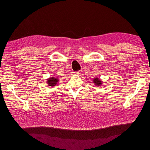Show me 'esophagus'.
<instances>
[{"label":"esophagus","mask_w":150,"mask_h":150,"mask_svg":"<svg viewBox=\"0 0 150 150\" xmlns=\"http://www.w3.org/2000/svg\"><path fill=\"white\" fill-rule=\"evenodd\" d=\"M74 73H75V75H79V74H81V71H75V72H74Z\"/></svg>","instance_id":"obj_1"}]
</instances>
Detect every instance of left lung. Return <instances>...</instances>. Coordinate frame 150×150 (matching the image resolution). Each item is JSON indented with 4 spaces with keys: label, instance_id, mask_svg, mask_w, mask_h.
<instances>
[{
    "label": "left lung",
    "instance_id": "1",
    "mask_svg": "<svg viewBox=\"0 0 150 150\" xmlns=\"http://www.w3.org/2000/svg\"><path fill=\"white\" fill-rule=\"evenodd\" d=\"M93 82H94V84L95 86H101L102 84H103V81H102L100 79L97 77H95L93 79Z\"/></svg>",
    "mask_w": 150,
    "mask_h": 150
}]
</instances>
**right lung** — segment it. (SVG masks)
Segmentation results:
<instances>
[{
	"mask_svg": "<svg viewBox=\"0 0 150 150\" xmlns=\"http://www.w3.org/2000/svg\"><path fill=\"white\" fill-rule=\"evenodd\" d=\"M59 82V77H52L47 79V84H48L49 86L54 87Z\"/></svg>",
	"mask_w": 150,
	"mask_h": 150,
	"instance_id": "add662e5",
	"label": "right lung"
}]
</instances>
